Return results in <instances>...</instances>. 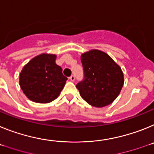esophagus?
<instances>
[{
	"label": "esophagus",
	"instance_id": "34e87169",
	"mask_svg": "<svg viewBox=\"0 0 154 154\" xmlns=\"http://www.w3.org/2000/svg\"><path fill=\"white\" fill-rule=\"evenodd\" d=\"M69 80H70L71 81H75V77H74L73 75H71L70 77H69Z\"/></svg>",
	"mask_w": 154,
	"mask_h": 154
}]
</instances>
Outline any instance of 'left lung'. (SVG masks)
<instances>
[{"label":"left lung","mask_w":154,"mask_h":154,"mask_svg":"<svg viewBox=\"0 0 154 154\" xmlns=\"http://www.w3.org/2000/svg\"><path fill=\"white\" fill-rule=\"evenodd\" d=\"M85 79L77 85L81 97L89 105L101 108L119 96L124 84L122 70L110 56L91 49L81 56Z\"/></svg>","instance_id":"left-lung-1"}]
</instances>
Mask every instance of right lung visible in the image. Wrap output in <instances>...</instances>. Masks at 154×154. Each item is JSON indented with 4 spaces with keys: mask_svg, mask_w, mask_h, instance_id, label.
I'll list each match as a JSON object with an SVG mask.
<instances>
[{
    "mask_svg": "<svg viewBox=\"0 0 154 154\" xmlns=\"http://www.w3.org/2000/svg\"><path fill=\"white\" fill-rule=\"evenodd\" d=\"M55 54L42 53L24 66L19 85L25 96L36 103H49L60 95L67 80L56 63Z\"/></svg>",
    "mask_w": 154,
    "mask_h": 154,
    "instance_id": "obj_1",
    "label": "right lung"
}]
</instances>
